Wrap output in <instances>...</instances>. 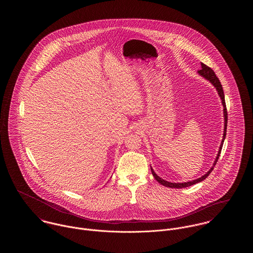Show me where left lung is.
<instances>
[{
    "label": "left lung",
    "mask_w": 253,
    "mask_h": 253,
    "mask_svg": "<svg viewBox=\"0 0 253 253\" xmlns=\"http://www.w3.org/2000/svg\"><path fill=\"white\" fill-rule=\"evenodd\" d=\"M201 66H202V69L198 71V75H200L202 78H204L205 80L209 81L211 84L213 85L216 89L217 93L220 96L221 100H222V105H223V113H224V133H223V138H222V141H221V144L219 147V151H218V154H217L216 158L213 162V165L212 167L204 175H202L201 177L197 178V179H194V180L188 181V182H183V183H172V182H169V181L164 180L162 179L161 177H159L157 175V173L155 172V170L153 169V168L151 167V170H152V173L154 175V177L156 178V180L158 181V183H160L161 185L165 186V187H168V188H175V189H180V188H186V187H190L192 185H194L198 182H201V181L206 179L209 174L211 172V170L213 169V167L216 165L217 160L220 157V154H221V150H222V147H223V143H224V140L226 138V133H227V125H228V113H227V108H226V102H225V95H224V91H223V87L221 85V83L219 81V79L217 78L215 73L213 72V70L211 68H210L209 66H207L204 63H201Z\"/></svg>",
    "instance_id": "8db88e82"
}]
</instances>
